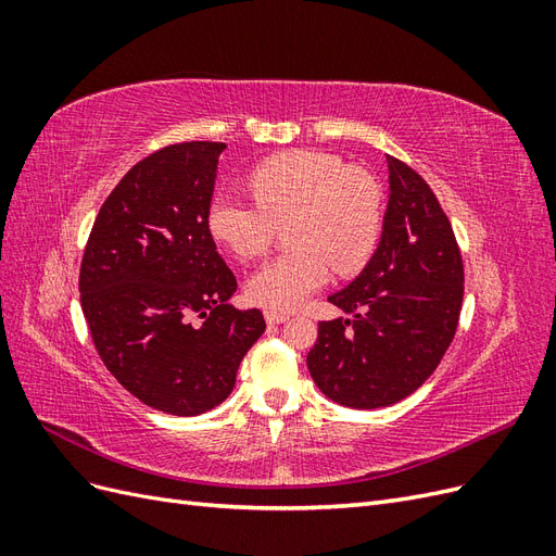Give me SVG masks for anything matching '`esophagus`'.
Returning a JSON list of instances; mask_svg holds the SVG:
<instances>
[{"mask_svg": "<svg viewBox=\"0 0 556 556\" xmlns=\"http://www.w3.org/2000/svg\"><path fill=\"white\" fill-rule=\"evenodd\" d=\"M264 319L268 325H282V323H288L290 315L280 313V311H264Z\"/></svg>", "mask_w": 556, "mask_h": 556, "instance_id": "1", "label": "esophagus"}]
</instances>
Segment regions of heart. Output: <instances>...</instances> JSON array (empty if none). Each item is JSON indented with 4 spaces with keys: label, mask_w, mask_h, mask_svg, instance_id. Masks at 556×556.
Returning a JSON list of instances; mask_svg holds the SVG:
<instances>
[{
    "label": "heart",
    "mask_w": 556,
    "mask_h": 556,
    "mask_svg": "<svg viewBox=\"0 0 556 556\" xmlns=\"http://www.w3.org/2000/svg\"><path fill=\"white\" fill-rule=\"evenodd\" d=\"M255 204L217 194L206 211L213 241L237 260H255L288 227V255L264 264L248 280L252 301L292 311L323 288L331 268L362 271L374 257L382 229V192L371 174L327 153L294 148L260 162L248 176Z\"/></svg>",
    "instance_id": "b5f03b06"
}]
</instances>
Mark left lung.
Masks as SVG:
<instances>
[{
    "instance_id": "1",
    "label": "left lung",
    "mask_w": 556,
    "mask_h": 556,
    "mask_svg": "<svg viewBox=\"0 0 556 556\" xmlns=\"http://www.w3.org/2000/svg\"><path fill=\"white\" fill-rule=\"evenodd\" d=\"M390 194L374 257L329 296L345 317L317 325L308 371L327 399L374 410L406 399L435 371L457 331L464 264L439 199L387 155Z\"/></svg>"
}]
</instances>
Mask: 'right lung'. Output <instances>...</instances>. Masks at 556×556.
<instances>
[{
    "mask_svg": "<svg viewBox=\"0 0 556 556\" xmlns=\"http://www.w3.org/2000/svg\"><path fill=\"white\" fill-rule=\"evenodd\" d=\"M225 148L176 143L131 166L99 211L80 264V306L99 357L129 394L180 417L220 406L266 329L257 308L227 304L237 278L206 227Z\"/></svg>",
    "mask_w": 556,
    "mask_h": 556,
    "instance_id": "obj_1",
    "label": "right lung"
}]
</instances>
